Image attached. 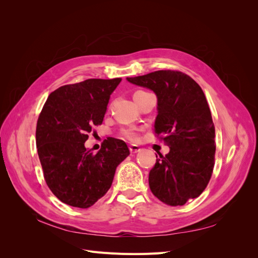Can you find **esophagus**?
Segmentation results:
<instances>
[{"mask_svg": "<svg viewBox=\"0 0 258 258\" xmlns=\"http://www.w3.org/2000/svg\"><path fill=\"white\" fill-rule=\"evenodd\" d=\"M129 150H130L131 154H137L138 152L141 151V147L138 146V145H130L129 146Z\"/></svg>", "mask_w": 258, "mask_h": 258, "instance_id": "1", "label": "esophagus"}]
</instances>
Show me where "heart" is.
Returning <instances> with one entry per match:
<instances>
[{"mask_svg": "<svg viewBox=\"0 0 258 258\" xmlns=\"http://www.w3.org/2000/svg\"><path fill=\"white\" fill-rule=\"evenodd\" d=\"M121 136L127 139L130 142H138L140 140V132L139 129L136 127H128V128H123L121 130Z\"/></svg>", "mask_w": 258, "mask_h": 258, "instance_id": "b5f03b06", "label": "heart"}]
</instances>
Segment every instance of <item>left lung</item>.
<instances>
[{
    "mask_svg": "<svg viewBox=\"0 0 258 258\" xmlns=\"http://www.w3.org/2000/svg\"><path fill=\"white\" fill-rule=\"evenodd\" d=\"M127 80L156 93L155 136L170 147L166 156L156 155L150 188L163 204L183 206L206 189L215 163V127L205 93L190 76L172 70Z\"/></svg>",
    "mask_w": 258,
    "mask_h": 258,
    "instance_id": "left-lung-1",
    "label": "left lung"
}]
</instances>
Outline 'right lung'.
Segmentation results:
<instances>
[{
  "label": "right lung",
  "mask_w": 258,
  "mask_h": 258,
  "mask_svg": "<svg viewBox=\"0 0 258 258\" xmlns=\"http://www.w3.org/2000/svg\"><path fill=\"white\" fill-rule=\"evenodd\" d=\"M121 79H90L52 91L36 123V148L44 178L60 201L87 209L112 185L117 166L129 156L122 140L108 137L93 154L85 142L102 123L111 93ZM95 132V131H93Z\"/></svg>",
  "instance_id": "obj_1"
}]
</instances>
